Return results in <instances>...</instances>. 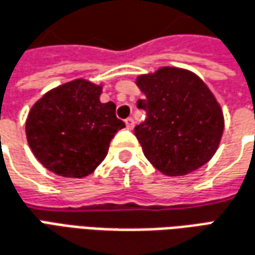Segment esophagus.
Returning a JSON list of instances; mask_svg holds the SVG:
<instances>
[{
    "instance_id": "esophagus-1",
    "label": "esophagus",
    "mask_w": 255,
    "mask_h": 255,
    "mask_svg": "<svg viewBox=\"0 0 255 255\" xmlns=\"http://www.w3.org/2000/svg\"><path fill=\"white\" fill-rule=\"evenodd\" d=\"M126 126H127L128 129H132L133 128V120L131 117H128L127 120H126Z\"/></svg>"
}]
</instances>
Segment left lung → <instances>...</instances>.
I'll return each instance as SVG.
<instances>
[{
  "mask_svg": "<svg viewBox=\"0 0 255 255\" xmlns=\"http://www.w3.org/2000/svg\"><path fill=\"white\" fill-rule=\"evenodd\" d=\"M135 84L145 95L138 108L147 112L135 127L145 157L167 177H182L208 163L225 128L221 105L197 74L163 66L139 74Z\"/></svg>",
  "mask_w": 255,
  "mask_h": 255,
  "instance_id": "obj_1",
  "label": "left lung"
}]
</instances>
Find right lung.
Wrapping results in <instances>:
<instances>
[{
	"mask_svg": "<svg viewBox=\"0 0 255 255\" xmlns=\"http://www.w3.org/2000/svg\"><path fill=\"white\" fill-rule=\"evenodd\" d=\"M103 84L85 78L58 85L31 106L26 138L41 164L66 178H85L102 163L126 124L113 102H101Z\"/></svg>",
	"mask_w": 255,
	"mask_h": 255,
	"instance_id": "add662e5",
	"label": "right lung"
}]
</instances>
